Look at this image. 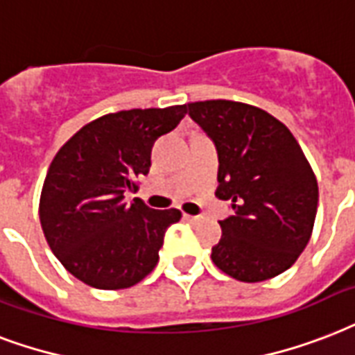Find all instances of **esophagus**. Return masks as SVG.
Segmentation results:
<instances>
[{
  "instance_id": "obj_1",
  "label": "esophagus",
  "mask_w": 355,
  "mask_h": 355,
  "mask_svg": "<svg viewBox=\"0 0 355 355\" xmlns=\"http://www.w3.org/2000/svg\"><path fill=\"white\" fill-rule=\"evenodd\" d=\"M183 218H185V220H189V222H196L198 220V216H194V215H183Z\"/></svg>"
}]
</instances>
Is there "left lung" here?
Returning a JSON list of instances; mask_svg holds the SVG:
<instances>
[{"instance_id":"left-lung-1","label":"left lung","mask_w":355,"mask_h":355,"mask_svg":"<svg viewBox=\"0 0 355 355\" xmlns=\"http://www.w3.org/2000/svg\"><path fill=\"white\" fill-rule=\"evenodd\" d=\"M187 112L218 153L216 196L232 202L211 259L239 282H265L295 265L309 243L318 185L300 144L279 120L230 100L189 103Z\"/></svg>"}]
</instances>
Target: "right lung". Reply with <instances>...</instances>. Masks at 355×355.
I'll return each mask as SVG.
<instances>
[{
	"label": "right lung",
	"mask_w": 355,
	"mask_h": 355,
	"mask_svg": "<svg viewBox=\"0 0 355 355\" xmlns=\"http://www.w3.org/2000/svg\"><path fill=\"white\" fill-rule=\"evenodd\" d=\"M187 105L105 114L79 129L49 164L40 224L66 270L96 289H128L159 261L178 209L155 211L125 194L152 166L153 142L170 133Z\"/></svg>",
	"instance_id": "1"
}]
</instances>
